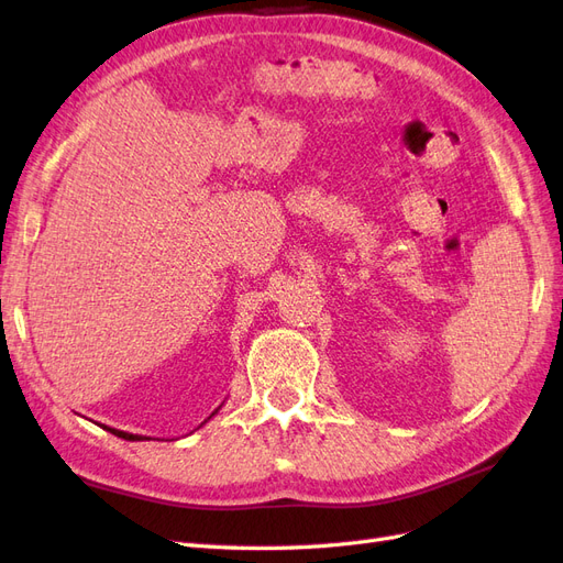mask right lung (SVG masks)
<instances>
[{"instance_id": "add662e5", "label": "right lung", "mask_w": 563, "mask_h": 563, "mask_svg": "<svg viewBox=\"0 0 563 563\" xmlns=\"http://www.w3.org/2000/svg\"><path fill=\"white\" fill-rule=\"evenodd\" d=\"M220 407H222V405H220ZM220 407H218V409H220ZM218 409H216V412H212L210 417H216V415H218ZM210 417H208L206 421H210ZM206 421H203V423H206ZM203 423H201V427H203ZM99 427H101V423H99ZM201 427H199V429H201ZM101 429H106V431L113 433V435H118V438H125V440H151L148 435H140V433H128V431H118V429H111V427H101Z\"/></svg>"}]
</instances>
